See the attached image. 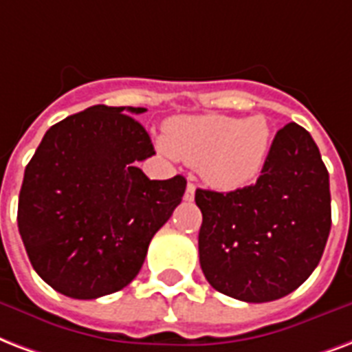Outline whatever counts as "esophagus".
Masks as SVG:
<instances>
[{"instance_id": "1", "label": "esophagus", "mask_w": 352, "mask_h": 352, "mask_svg": "<svg viewBox=\"0 0 352 352\" xmlns=\"http://www.w3.org/2000/svg\"><path fill=\"white\" fill-rule=\"evenodd\" d=\"M194 195H195V186L192 184V182H188L186 192H184V199L192 201V199H194Z\"/></svg>"}]
</instances>
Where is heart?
<instances>
[{
  "label": "heart",
  "instance_id": "b5f03b06",
  "mask_svg": "<svg viewBox=\"0 0 352 352\" xmlns=\"http://www.w3.org/2000/svg\"><path fill=\"white\" fill-rule=\"evenodd\" d=\"M270 146L272 129L264 116H177L166 123V138H158L166 157L199 166L206 184L223 192L253 184L264 170Z\"/></svg>",
  "mask_w": 352,
  "mask_h": 352
}]
</instances>
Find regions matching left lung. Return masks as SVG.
<instances>
[{
	"label": "left lung",
	"mask_w": 352,
	"mask_h": 352,
	"mask_svg": "<svg viewBox=\"0 0 352 352\" xmlns=\"http://www.w3.org/2000/svg\"><path fill=\"white\" fill-rule=\"evenodd\" d=\"M199 262L214 289L245 302L292 294L318 267L331 232V188L316 142L297 123L273 138L254 184L195 190Z\"/></svg>",
	"instance_id": "8db88e82"
}]
</instances>
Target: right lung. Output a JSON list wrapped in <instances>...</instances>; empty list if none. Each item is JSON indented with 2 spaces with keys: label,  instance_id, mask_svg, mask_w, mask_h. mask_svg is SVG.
<instances>
[{
  "label": "right lung",
  "instance_id": "add662e5",
  "mask_svg": "<svg viewBox=\"0 0 352 352\" xmlns=\"http://www.w3.org/2000/svg\"><path fill=\"white\" fill-rule=\"evenodd\" d=\"M125 111L146 109L94 104L55 123L23 173L18 229L27 256L74 299L125 288L186 190L182 175L151 181L138 168L155 147Z\"/></svg>",
  "mask_w": 352,
  "mask_h": 352
}]
</instances>
